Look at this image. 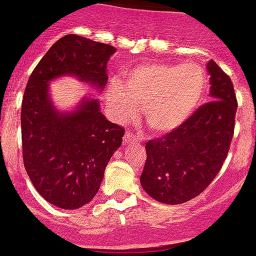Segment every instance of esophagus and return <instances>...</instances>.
I'll return each instance as SVG.
<instances>
[{
  "mask_svg": "<svg viewBox=\"0 0 256 256\" xmlns=\"http://www.w3.org/2000/svg\"><path fill=\"white\" fill-rule=\"evenodd\" d=\"M141 140L138 138V136H133L130 132H126V136H124V144H140Z\"/></svg>",
  "mask_w": 256,
  "mask_h": 256,
  "instance_id": "obj_1",
  "label": "esophagus"
}]
</instances>
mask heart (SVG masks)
<instances>
[{
  "label": "heart",
  "instance_id": "1",
  "mask_svg": "<svg viewBox=\"0 0 256 256\" xmlns=\"http://www.w3.org/2000/svg\"><path fill=\"white\" fill-rule=\"evenodd\" d=\"M123 86L108 87V104L115 119L128 122L144 108L156 133H169L186 123L200 108L208 87L202 68L196 64H141L126 72Z\"/></svg>",
  "mask_w": 256,
  "mask_h": 256
}]
</instances>
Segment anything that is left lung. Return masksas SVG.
I'll return each mask as SVG.
<instances>
[{
  "mask_svg": "<svg viewBox=\"0 0 256 256\" xmlns=\"http://www.w3.org/2000/svg\"><path fill=\"white\" fill-rule=\"evenodd\" d=\"M210 102L184 124L146 144L141 186L154 200L177 205L204 191L220 170L234 137L237 100L230 76L210 60Z\"/></svg>",
  "mask_w": 256,
  "mask_h": 256,
  "instance_id": "obj_1",
  "label": "left lung"
}]
</instances>
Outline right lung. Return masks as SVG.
<instances>
[{"mask_svg": "<svg viewBox=\"0 0 256 256\" xmlns=\"http://www.w3.org/2000/svg\"><path fill=\"white\" fill-rule=\"evenodd\" d=\"M115 51L110 44L65 36L46 52L26 87L22 104L24 166L38 194L60 209H78L94 198L124 130L106 119L100 100L90 94L70 110L58 108L50 84L73 76L101 92L108 83V61Z\"/></svg>", "mask_w": 256, "mask_h": 256, "instance_id": "right-lung-1", "label": "right lung"}]
</instances>
